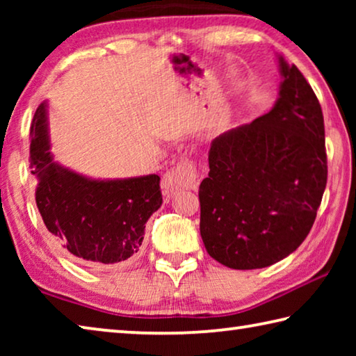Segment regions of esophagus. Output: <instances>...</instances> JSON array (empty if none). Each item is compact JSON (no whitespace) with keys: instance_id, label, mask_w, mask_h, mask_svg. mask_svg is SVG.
Here are the masks:
<instances>
[{"instance_id":"34e87169","label":"esophagus","mask_w":356,"mask_h":356,"mask_svg":"<svg viewBox=\"0 0 356 356\" xmlns=\"http://www.w3.org/2000/svg\"><path fill=\"white\" fill-rule=\"evenodd\" d=\"M197 185H200V176L195 161L190 159L179 160L177 165L161 179V190L168 197L180 190H196Z\"/></svg>"}]
</instances>
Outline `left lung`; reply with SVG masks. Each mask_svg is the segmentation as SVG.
<instances>
[{
  "instance_id": "left-lung-1",
  "label": "left lung",
  "mask_w": 356,
  "mask_h": 356,
  "mask_svg": "<svg viewBox=\"0 0 356 356\" xmlns=\"http://www.w3.org/2000/svg\"><path fill=\"white\" fill-rule=\"evenodd\" d=\"M278 61L275 106L215 138L200 185L204 246L234 270L268 267L297 250L327 186L321 104L297 65Z\"/></svg>"
}]
</instances>
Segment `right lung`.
Wrapping results in <instances>:
<instances>
[{"instance_id":"1","label":"right lung","mask_w":356,"mask_h":356,"mask_svg":"<svg viewBox=\"0 0 356 356\" xmlns=\"http://www.w3.org/2000/svg\"><path fill=\"white\" fill-rule=\"evenodd\" d=\"M29 168L38 179L35 204L48 232L76 262L113 267L135 259L146 222L163 197L160 177L92 180L53 161L47 104L34 113Z\"/></svg>"}]
</instances>
